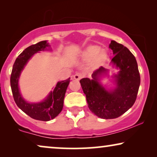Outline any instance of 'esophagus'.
<instances>
[{"instance_id":"34e87169","label":"esophagus","mask_w":157,"mask_h":157,"mask_svg":"<svg viewBox=\"0 0 157 157\" xmlns=\"http://www.w3.org/2000/svg\"><path fill=\"white\" fill-rule=\"evenodd\" d=\"M84 76V74L82 72H77L74 75V78L76 80H80L81 78H82Z\"/></svg>"}]
</instances>
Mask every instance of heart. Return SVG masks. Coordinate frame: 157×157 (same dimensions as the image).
<instances>
[{"label":"heart","instance_id":"obj_1","mask_svg":"<svg viewBox=\"0 0 157 157\" xmlns=\"http://www.w3.org/2000/svg\"><path fill=\"white\" fill-rule=\"evenodd\" d=\"M101 48L98 46H89L83 53V57L86 60H91L98 56L99 59H103L106 57V53L104 51H101Z\"/></svg>","mask_w":157,"mask_h":157}]
</instances>
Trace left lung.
Masks as SVG:
<instances>
[{
	"instance_id": "8db88e82",
	"label": "left lung",
	"mask_w": 157,
	"mask_h": 157,
	"mask_svg": "<svg viewBox=\"0 0 157 157\" xmlns=\"http://www.w3.org/2000/svg\"><path fill=\"white\" fill-rule=\"evenodd\" d=\"M109 48L115 54L111 62L119 68L115 76L117 88L108 91L98 82V76L106 71L102 66L93 73L92 80L88 78L80 80L89 109L105 119H116L127 111L136 101L140 85L138 65L132 52L115 40H111Z\"/></svg>"
}]
</instances>
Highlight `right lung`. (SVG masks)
Segmentation results:
<instances>
[{
	"label": "right lung",
	"mask_w": 157,
	"mask_h": 157,
	"mask_svg": "<svg viewBox=\"0 0 157 157\" xmlns=\"http://www.w3.org/2000/svg\"><path fill=\"white\" fill-rule=\"evenodd\" d=\"M47 46H49L46 40H43L25 48L16 59L10 79L13 96L17 106L32 119L44 121L54 119L62 111L70 78L58 83L53 91L51 92L46 99L38 104H29L23 100L19 92L18 81L21 71L30 58L38 51L44 50Z\"/></svg>",
	"instance_id": "obj_1"
}]
</instances>
